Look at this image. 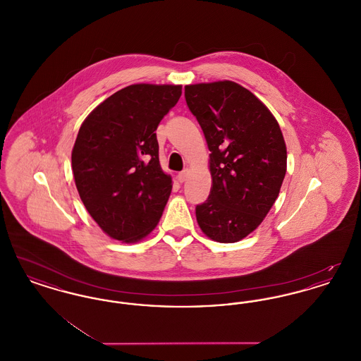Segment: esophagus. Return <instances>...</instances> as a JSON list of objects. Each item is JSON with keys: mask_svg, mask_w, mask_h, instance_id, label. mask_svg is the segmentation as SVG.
I'll return each instance as SVG.
<instances>
[{"mask_svg": "<svg viewBox=\"0 0 361 361\" xmlns=\"http://www.w3.org/2000/svg\"><path fill=\"white\" fill-rule=\"evenodd\" d=\"M188 169H185V171H183V172L178 173V176H177L178 181H180V183H184V181H187V178H188Z\"/></svg>", "mask_w": 361, "mask_h": 361, "instance_id": "obj_1", "label": "esophagus"}]
</instances>
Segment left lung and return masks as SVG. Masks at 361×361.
Wrapping results in <instances>:
<instances>
[{
	"label": "left lung",
	"mask_w": 361,
	"mask_h": 361,
	"mask_svg": "<svg viewBox=\"0 0 361 361\" xmlns=\"http://www.w3.org/2000/svg\"><path fill=\"white\" fill-rule=\"evenodd\" d=\"M209 154L212 187L196 219L208 238L221 243L255 231L279 196L287 172L280 126L257 97L233 81L185 86Z\"/></svg>",
	"instance_id": "1"
}]
</instances>
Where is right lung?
I'll use <instances>...</instances> for the list:
<instances>
[{
  "instance_id": "1",
  "label": "right lung",
  "mask_w": 361,
  "mask_h": 361,
  "mask_svg": "<svg viewBox=\"0 0 361 361\" xmlns=\"http://www.w3.org/2000/svg\"><path fill=\"white\" fill-rule=\"evenodd\" d=\"M181 87L126 86L80 127L71 152L75 187L90 216L114 240H143L162 216L172 177L161 169L155 130Z\"/></svg>"
}]
</instances>
